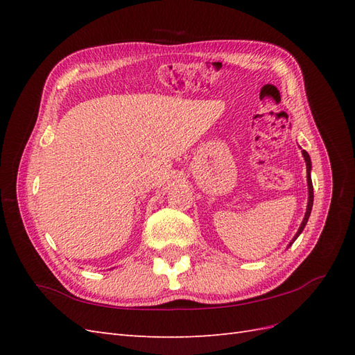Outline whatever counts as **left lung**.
<instances>
[{
    "label": "left lung",
    "instance_id": "left-lung-1",
    "mask_svg": "<svg viewBox=\"0 0 355 355\" xmlns=\"http://www.w3.org/2000/svg\"><path fill=\"white\" fill-rule=\"evenodd\" d=\"M302 154H304L305 163H306V182H308V193H310V197H308V206H306V214H305L304 221H302V224H300V227H299V230H297V233H296V236H294V239L291 241L290 245L294 243V241H296V238H297V236L300 235V233H302V230L305 229L308 218H310V214H311V209H313V200H314V193H313V182H311V173H310V172H311V160H310V155H308V153H306L305 149L302 150Z\"/></svg>",
    "mask_w": 355,
    "mask_h": 355
}]
</instances>
